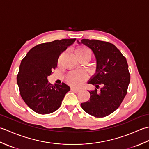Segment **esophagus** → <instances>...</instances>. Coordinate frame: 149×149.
I'll return each instance as SVG.
<instances>
[{
  "instance_id": "34e87169",
  "label": "esophagus",
  "mask_w": 149,
  "mask_h": 149,
  "mask_svg": "<svg viewBox=\"0 0 149 149\" xmlns=\"http://www.w3.org/2000/svg\"><path fill=\"white\" fill-rule=\"evenodd\" d=\"M70 89H71L72 91H75V92H79V91H81V89H79V88H74V87H72Z\"/></svg>"
}]
</instances>
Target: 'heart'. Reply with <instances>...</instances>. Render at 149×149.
I'll use <instances>...</instances> for the list:
<instances>
[{
    "instance_id": "heart-1",
    "label": "heart",
    "mask_w": 149,
    "mask_h": 149,
    "mask_svg": "<svg viewBox=\"0 0 149 149\" xmlns=\"http://www.w3.org/2000/svg\"><path fill=\"white\" fill-rule=\"evenodd\" d=\"M75 55L77 59L85 58L90 59L91 57V52L84 46H78L75 49ZM86 79V75L83 72L74 71L69 73L66 75V81L68 84L74 86H79L83 83Z\"/></svg>"
}]
</instances>
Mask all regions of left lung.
<instances>
[{"instance_id":"8db88e82","label":"left lung","mask_w":149,"mask_h":149,"mask_svg":"<svg viewBox=\"0 0 149 149\" xmlns=\"http://www.w3.org/2000/svg\"><path fill=\"white\" fill-rule=\"evenodd\" d=\"M81 43L92 50L97 59L96 73L88 81L96 88L89 91L90 100L81 103V107L90 115L102 118L118 109L127 94L130 83L127 60L111 43L83 39ZM100 84L103 87L98 91Z\"/></svg>"}]
</instances>
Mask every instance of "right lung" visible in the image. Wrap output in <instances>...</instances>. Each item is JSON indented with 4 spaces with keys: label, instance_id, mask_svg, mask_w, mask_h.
Segmentation results:
<instances>
[{
    "label": "right lung",
    "instance_id": "1",
    "mask_svg": "<svg viewBox=\"0 0 149 149\" xmlns=\"http://www.w3.org/2000/svg\"><path fill=\"white\" fill-rule=\"evenodd\" d=\"M75 40H57L39 44L22 60L17 84L22 99L34 112L40 115L54 112L70 91V87L64 83L50 84L47 77L57 67L61 54Z\"/></svg>",
    "mask_w": 149,
    "mask_h": 149
}]
</instances>
